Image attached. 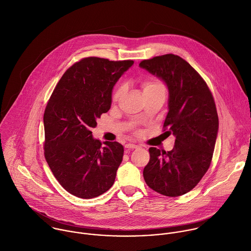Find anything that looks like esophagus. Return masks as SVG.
<instances>
[{
	"instance_id": "34e87169",
	"label": "esophagus",
	"mask_w": 251,
	"mask_h": 251,
	"mask_svg": "<svg viewBox=\"0 0 251 251\" xmlns=\"http://www.w3.org/2000/svg\"><path fill=\"white\" fill-rule=\"evenodd\" d=\"M125 148L129 149V150H134V149H137L138 146L135 144H127V145H125Z\"/></svg>"
}]
</instances>
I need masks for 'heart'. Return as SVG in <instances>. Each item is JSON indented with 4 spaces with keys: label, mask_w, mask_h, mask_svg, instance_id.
<instances>
[{
    "label": "heart",
    "mask_w": 251,
    "mask_h": 251,
    "mask_svg": "<svg viewBox=\"0 0 251 251\" xmlns=\"http://www.w3.org/2000/svg\"><path fill=\"white\" fill-rule=\"evenodd\" d=\"M142 88L144 90V94L145 93H148L150 91H152V90H158V89H165L163 84L159 81H156V80H145L142 82ZM122 91H123V88L122 86H117L113 93H112V100H117L120 97V95L122 94Z\"/></svg>",
    "instance_id": "obj_1"
}]
</instances>
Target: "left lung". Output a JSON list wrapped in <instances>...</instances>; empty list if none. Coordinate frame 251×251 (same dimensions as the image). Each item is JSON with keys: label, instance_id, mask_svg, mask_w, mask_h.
<instances>
[{"label": "left lung", "instance_id": "obj_1", "mask_svg": "<svg viewBox=\"0 0 251 251\" xmlns=\"http://www.w3.org/2000/svg\"><path fill=\"white\" fill-rule=\"evenodd\" d=\"M140 66L166 83L169 111L163 131L176 137L170 151L150 148L144 179L156 193L179 197L192 191L210 166L219 127L215 101L206 82L179 55L154 56Z\"/></svg>", "mask_w": 251, "mask_h": 251}]
</instances>
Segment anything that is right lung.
Here are the masks:
<instances>
[{"label":"right lung","mask_w":251,"mask_h":251,"mask_svg":"<svg viewBox=\"0 0 251 251\" xmlns=\"http://www.w3.org/2000/svg\"><path fill=\"white\" fill-rule=\"evenodd\" d=\"M133 63L82 58L65 71L47 103L45 158L62 188L77 198H97L114 183L123 146L105 142L102 147L91 130L109 110L112 88Z\"/></svg>","instance_id":"right-lung-1"}]
</instances>
